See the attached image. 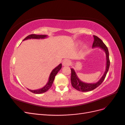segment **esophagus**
Here are the masks:
<instances>
[{"label": "esophagus", "instance_id": "34e87169", "mask_svg": "<svg viewBox=\"0 0 125 125\" xmlns=\"http://www.w3.org/2000/svg\"><path fill=\"white\" fill-rule=\"evenodd\" d=\"M71 65V62L70 60L69 59H65L62 62V65L63 66H70Z\"/></svg>", "mask_w": 125, "mask_h": 125}]
</instances>
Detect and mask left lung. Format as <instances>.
Listing matches in <instances>:
<instances>
[{"instance_id":"8db88e82","label":"left lung","mask_w":125,"mask_h":125,"mask_svg":"<svg viewBox=\"0 0 125 125\" xmlns=\"http://www.w3.org/2000/svg\"><path fill=\"white\" fill-rule=\"evenodd\" d=\"M94 42L92 45V48L99 47L103 50L106 54V70L104 72V73L103 76L100 79V80L97 82L95 83H88L81 81L78 77L77 75L75 73L74 70L73 68H71V82L72 86L73 88L81 92H88L92 91L96 88L99 86L103 81L106 77V75L109 69V65H110V61L109 58V52L108 48L105 44L103 42L100 38L95 35H93Z\"/></svg>"}]
</instances>
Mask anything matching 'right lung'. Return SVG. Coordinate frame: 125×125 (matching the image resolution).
Listing matches in <instances>:
<instances>
[{
	"instance_id": "right-lung-1",
	"label": "right lung",
	"mask_w": 125,
	"mask_h": 125,
	"mask_svg": "<svg viewBox=\"0 0 125 125\" xmlns=\"http://www.w3.org/2000/svg\"><path fill=\"white\" fill-rule=\"evenodd\" d=\"M47 37V35H46L31 34V35H28V36H26L23 40V41L28 40V39H44L46 38ZM62 67V64L60 63L57 67H56L55 68H54L52 70L50 75V77H49L48 82L47 83L46 85H45L44 87H43L42 88H41L40 89H37V90H29L30 91V92L35 94H41V93L46 92L47 91H48L51 88L52 83H53V82H54L56 75L58 73V72L61 69Z\"/></svg>"
}]
</instances>
